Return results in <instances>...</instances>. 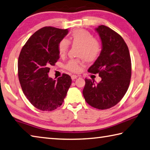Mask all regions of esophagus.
<instances>
[{
    "mask_svg": "<svg viewBox=\"0 0 150 150\" xmlns=\"http://www.w3.org/2000/svg\"><path fill=\"white\" fill-rule=\"evenodd\" d=\"M71 77L72 80H74V79H75L76 78L78 77V76L77 75H72L71 76Z\"/></svg>",
    "mask_w": 150,
    "mask_h": 150,
    "instance_id": "1",
    "label": "esophagus"
}]
</instances>
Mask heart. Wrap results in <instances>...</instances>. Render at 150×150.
I'll return each mask as SVG.
<instances>
[{"mask_svg": "<svg viewBox=\"0 0 150 150\" xmlns=\"http://www.w3.org/2000/svg\"><path fill=\"white\" fill-rule=\"evenodd\" d=\"M69 44L78 46L77 56L81 58L71 59L65 66L66 69L73 73L79 72L84 61L88 63L95 62L101 52V44L98 40L94 38L91 33L84 29H76L71 33L69 40L62 39L58 45L60 56L66 54Z\"/></svg>", "mask_w": 150, "mask_h": 150, "instance_id": "1", "label": "heart"}]
</instances>
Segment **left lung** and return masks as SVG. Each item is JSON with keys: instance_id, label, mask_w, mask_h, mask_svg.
<instances>
[{"instance_id": "left-lung-1", "label": "left lung", "mask_w": 150, "mask_h": 150, "mask_svg": "<svg viewBox=\"0 0 150 150\" xmlns=\"http://www.w3.org/2000/svg\"><path fill=\"white\" fill-rule=\"evenodd\" d=\"M102 50L88 71L102 78L99 83L85 79L83 94L90 105L107 110L121 101L126 94L131 77V59L129 48L120 35L105 25L96 29Z\"/></svg>"}]
</instances>
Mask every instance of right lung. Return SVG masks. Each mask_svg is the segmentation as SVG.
I'll return each instance as SVG.
<instances>
[{"label":"right lung","instance_id":"1","mask_svg":"<svg viewBox=\"0 0 150 150\" xmlns=\"http://www.w3.org/2000/svg\"><path fill=\"white\" fill-rule=\"evenodd\" d=\"M68 30L44 27L33 34L18 58V78L23 94L31 104L42 111L59 107L71 84V77L63 73L56 80L49 77L50 66L59 58V42Z\"/></svg>","mask_w":150,"mask_h":150}]
</instances>
